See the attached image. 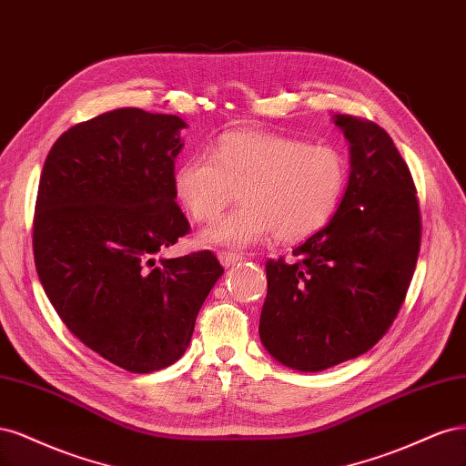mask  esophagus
<instances>
[{"label": "esophagus", "instance_id": "34e87169", "mask_svg": "<svg viewBox=\"0 0 466 466\" xmlns=\"http://www.w3.org/2000/svg\"><path fill=\"white\" fill-rule=\"evenodd\" d=\"M218 261H220V265H222L224 268H228V267H234V265H238L239 261H242V258H239L238 253H230V251H220V253H218Z\"/></svg>", "mask_w": 466, "mask_h": 466}]
</instances>
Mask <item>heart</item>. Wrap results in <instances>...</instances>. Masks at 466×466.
Masks as SVG:
<instances>
[{
	"instance_id": "heart-1",
	"label": "heart",
	"mask_w": 466,
	"mask_h": 466,
	"mask_svg": "<svg viewBox=\"0 0 466 466\" xmlns=\"http://www.w3.org/2000/svg\"><path fill=\"white\" fill-rule=\"evenodd\" d=\"M349 182V164L335 147L287 135L236 131L215 153L179 164L174 186L191 217L215 220L238 195L242 205L201 232L207 246L246 249L273 234L298 242L331 220Z\"/></svg>"
}]
</instances>
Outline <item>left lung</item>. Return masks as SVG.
Segmentation results:
<instances>
[{"label": "left lung", "mask_w": 466, "mask_h": 466, "mask_svg": "<svg viewBox=\"0 0 466 466\" xmlns=\"http://www.w3.org/2000/svg\"><path fill=\"white\" fill-rule=\"evenodd\" d=\"M350 148L337 213L292 255L267 261L259 339L279 364L323 371L368 352L404 302L420 251V208L387 131L335 114Z\"/></svg>", "instance_id": "left-lung-1"}]
</instances>
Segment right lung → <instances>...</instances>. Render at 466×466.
I'll return each mask as SVG.
<instances>
[{"mask_svg": "<svg viewBox=\"0 0 466 466\" xmlns=\"http://www.w3.org/2000/svg\"><path fill=\"white\" fill-rule=\"evenodd\" d=\"M182 117L117 108L73 126L44 162L33 248L69 331L131 373L184 356L224 273L211 251L162 258L189 232L176 203Z\"/></svg>", "mask_w": 466, "mask_h": 466, "instance_id": "right-lung-1", "label": "right lung"}]
</instances>
